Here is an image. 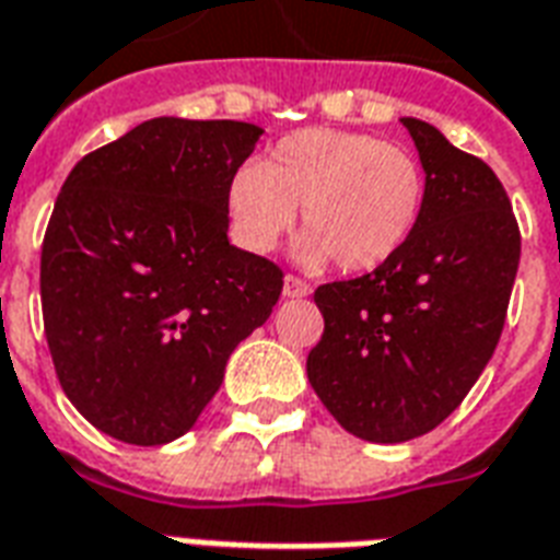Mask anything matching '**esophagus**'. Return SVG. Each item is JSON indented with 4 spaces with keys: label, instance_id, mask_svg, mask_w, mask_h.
Listing matches in <instances>:
<instances>
[{
    "label": "esophagus",
    "instance_id": "esophagus-1",
    "mask_svg": "<svg viewBox=\"0 0 560 560\" xmlns=\"http://www.w3.org/2000/svg\"><path fill=\"white\" fill-rule=\"evenodd\" d=\"M311 284L305 279H299V276H284V296L299 299V296H308Z\"/></svg>",
    "mask_w": 560,
    "mask_h": 560
}]
</instances>
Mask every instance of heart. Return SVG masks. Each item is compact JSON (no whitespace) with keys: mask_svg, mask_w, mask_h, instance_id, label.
<instances>
[{"mask_svg":"<svg viewBox=\"0 0 560 560\" xmlns=\"http://www.w3.org/2000/svg\"><path fill=\"white\" fill-rule=\"evenodd\" d=\"M305 264L335 258L343 272L387 264L411 241L425 205V170L402 147L340 128H302L241 166L229 187V211L243 246L272 249L290 225Z\"/></svg>","mask_w":560,"mask_h":560,"instance_id":"b5f03b06","label":"heart"}]
</instances>
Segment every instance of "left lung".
I'll return each mask as SVG.
<instances>
[{"mask_svg":"<svg viewBox=\"0 0 560 560\" xmlns=\"http://www.w3.org/2000/svg\"><path fill=\"white\" fill-rule=\"evenodd\" d=\"M425 170L411 241L366 276L314 290L326 319L308 382L349 434L405 443L450 417L499 343L520 267L505 187L429 122L402 117Z\"/></svg>","mask_w":560,"mask_h":560,"instance_id":"obj_1","label":"left lung"}]
</instances>
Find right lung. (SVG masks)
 <instances>
[{
    "label": "right lung",
    "mask_w": 560,
    "mask_h": 560,
    "mask_svg": "<svg viewBox=\"0 0 560 560\" xmlns=\"http://www.w3.org/2000/svg\"><path fill=\"white\" fill-rule=\"evenodd\" d=\"M264 128L155 117L84 155L40 252L46 343L100 432L161 446L194 429L284 272L229 243V187Z\"/></svg>",
    "instance_id": "1"
}]
</instances>
